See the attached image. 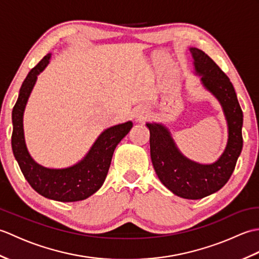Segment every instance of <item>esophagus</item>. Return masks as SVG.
<instances>
[{
    "label": "esophagus",
    "mask_w": 259,
    "mask_h": 259,
    "mask_svg": "<svg viewBox=\"0 0 259 259\" xmlns=\"http://www.w3.org/2000/svg\"><path fill=\"white\" fill-rule=\"evenodd\" d=\"M134 117H135L136 121H144V120H146L148 117H149V111H148L147 109L139 108V109L135 110Z\"/></svg>",
    "instance_id": "obj_1"
}]
</instances>
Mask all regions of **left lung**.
Returning a JSON list of instances; mask_svg holds the SVG:
<instances>
[{
  "instance_id": "1",
  "label": "left lung",
  "mask_w": 259,
  "mask_h": 259,
  "mask_svg": "<svg viewBox=\"0 0 259 259\" xmlns=\"http://www.w3.org/2000/svg\"><path fill=\"white\" fill-rule=\"evenodd\" d=\"M195 74L202 87L217 99L228 126L226 148L216 161L200 163L187 158L176 145L169 129L162 123L148 122L150 156L155 171L163 186L185 199H201L225 186L232 176L243 149V111L232 82L207 54L189 48Z\"/></svg>"
}]
</instances>
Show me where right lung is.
<instances>
[{
    "label": "right lung",
    "mask_w": 259,
    "mask_h": 259,
    "mask_svg": "<svg viewBox=\"0 0 259 259\" xmlns=\"http://www.w3.org/2000/svg\"><path fill=\"white\" fill-rule=\"evenodd\" d=\"M51 56V53L47 54L30 71L22 83L18 101L12 111L13 155L27 183L37 194L62 202L84 200L101 188L108 175L115 147L128 135L133 128V122L126 121L103 130L87 155L72 166L47 168L37 163L26 148L23 115L37 75L50 63Z\"/></svg>",
    "instance_id": "right-lung-1"
}]
</instances>
